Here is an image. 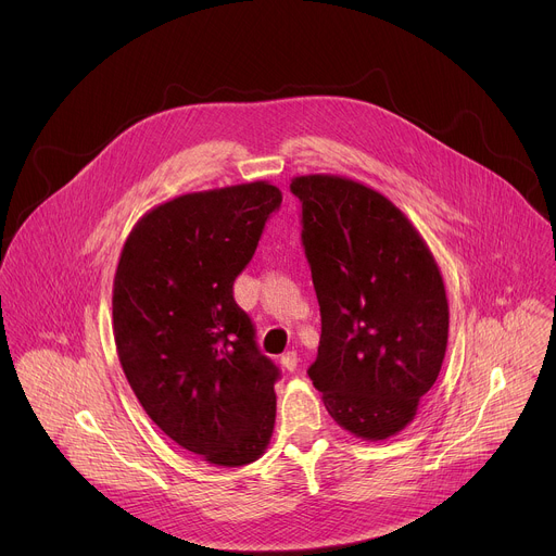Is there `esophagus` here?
Returning a JSON list of instances; mask_svg holds the SVG:
<instances>
[{
    "label": "esophagus",
    "mask_w": 556,
    "mask_h": 556,
    "mask_svg": "<svg viewBox=\"0 0 556 556\" xmlns=\"http://www.w3.org/2000/svg\"><path fill=\"white\" fill-rule=\"evenodd\" d=\"M281 367L283 369H288V371H294L296 369V365H299V358H296V352H286L283 356H281Z\"/></svg>",
    "instance_id": "esophagus-1"
}]
</instances>
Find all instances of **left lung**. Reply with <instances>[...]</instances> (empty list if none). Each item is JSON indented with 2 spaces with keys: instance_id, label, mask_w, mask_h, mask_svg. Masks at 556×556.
Wrapping results in <instances>:
<instances>
[{
  "instance_id": "1",
  "label": "left lung",
  "mask_w": 556,
  "mask_h": 556,
  "mask_svg": "<svg viewBox=\"0 0 556 556\" xmlns=\"http://www.w3.org/2000/svg\"><path fill=\"white\" fill-rule=\"evenodd\" d=\"M321 307L307 376L339 427L369 442L401 433L438 380L448 299L412 219L376 189L332 174L290 180Z\"/></svg>"
}]
</instances>
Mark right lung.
Listing matches in <instances>:
<instances>
[{"label":"right lung","mask_w":556,"mask_h":556,"mask_svg":"<svg viewBox=\"0 0 556 556\" xmlns=\"http://www.w3.org/2000/svg\"><path fill=\"white\" fill-rule=\"evenodd\" d=\"M281 191L268 180L185 193L147 211L123 244L112 328L147 416L215 466L260 459L277 416V367L260 354L232 281Z\"/></svg>","instance_id":"add662e5"}]
</instances>
